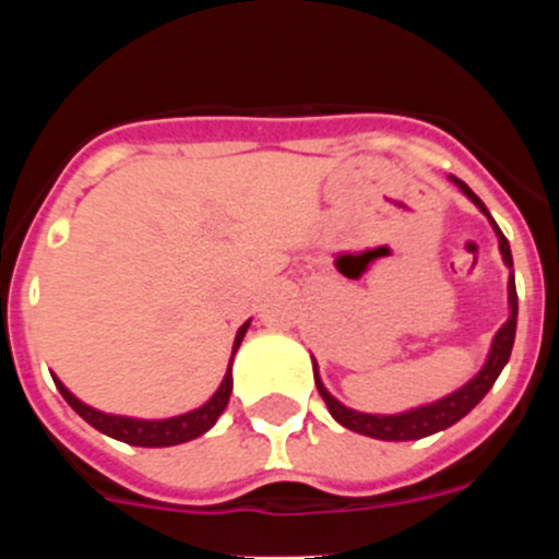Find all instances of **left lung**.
I'll return each mask as SVG.
<instances>
[{"label":"left lung","instance_id":"8db88e82","mask_svg":"<svg viewBox=\"0 0 559 559\" xmlns=\"http://www.w3.org/2000/svg\"><path fill=\"white\" fill-rule=\"evenodd\" d=\"M452 183L467 197V200L473 202V205L478 207V211L484 213V216L489 218L495 235H498V248H500V253H503L506 267L509 270L514 267L509 240H506V235L500 233V227L495 224L492 213L487 211V205H484V202L473 194L471 186H467L465 180L454 178L452 175ZM516 313H520V308H516V284H514V270H511V275H509V319H506V324L495 332L492 346H489V354H487V359H484L481 370H478L471 381H465L460 389H454L452 394L432 400V403L416 405V408L400 411V414H365V411H354L326 392L324 381H321V376H319V365H316V359L311 357L316 389H319V394L324 397L332 419H335L337 425L346 427V430L359 432V436L379 438V441H419V438L436 436V432L447 430V427L456 425L462 416L471 414V411L481 403L484 394H487L489 389H492L495 381H498L500 370L506 368V362H509V357H511V348H514Z\"/></svg>","mask_w":559,"mask_h":559}]
</instances>
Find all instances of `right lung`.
<instances>
[{
    "instance_id": "add662e5",
    "label": "right lung",
    "mask_w": 559,
    "mask_h": 559,
    "mask_svg": "<svg viewBox=\"0 0 559 559\" xmlns=\"http://www.w3.org/2000/svg\"><path fill=\"white\" fill-rule=\"evenodd\" d=\"M248 324L251 319L246 321L243 326L238 330L233 343V359L238 354L240 343H243ZM233 359H229V368L224 373L222 384H218L213 397L207 403H202L200 408L186 411V414L170 416V419H134V416H118V414H105V411L92 408L83 400H78L75 394L70 392L59 379L53 376V384L61 392V397L72 405V411L83 416L94 430L105 432V436L116 438V441L129 443V447H145V449H162V447H178V443L194 441V438L205 436L213 425H216L218 416L224 414L229 403V394H233Z\"/></svg>"
}]
</instances>
